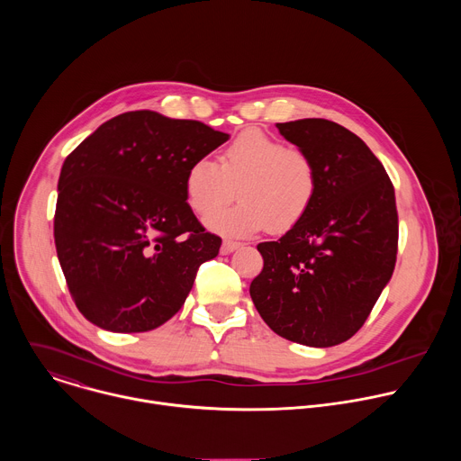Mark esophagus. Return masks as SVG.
I'll list each match as a JSON object with an SVG mask.
<instances>
[{"instance_id":"esophagus-1","label":"esophagus","mask_w":461,"mask_h":461,"mask_svg":"<svg viewBox=\"0 0 461 461\" xmlns=\"http://www.w3.org/2000/svg\"><path fill=\"white\" fill-rule=\"evenodd\" d=\"M240 246H242L240 242H235V240H224V242H222V248H221V251H222L224 255H228V253H231V251L239 249Z\"/></svg>"}]
</instances>
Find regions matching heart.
Returning <instances> with one entry per match:
<instances>
[{"label":"heart","instance_id":"b5f03b06","mask_svg":"<svg viewBox=\"0 0 461 461\" xmlns=\"http://www.w3.org/2000/svg\"><path fill=\"white\" fill-rule=\"evenodd\" d=\"M185 199L201 217L220 211L236 191L243 201L231 211L208 219L222 235L246 237L270 228L274 233L294 230L310 212L317 189L312 157L260 131H246L222 153L221 166L196 158L185 171Z\"/></svg>","mask_w":461,"mask_h":461}]
</instances>
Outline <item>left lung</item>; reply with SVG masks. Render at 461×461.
<instances>
[{
  "instance_id": "obj_1",
  "label": "left lung",
  "mask_w": 461,
  "mask_h": 461,
  "mask_svg": "<svg viewBox=\"0 0 461 461\" xmlns=\"http://www.w3.org/2000/svg\"><path fill=\"white\" fill-rule=\"evenodd\" d=\"M277 129L312 157L319 189L294 230L257 246L265 268L249 295L277 336L336 347L359 330L392 277L398 253L393 185L368 146L336 122L303 118Z\"/></svg>"
}]
</instances>
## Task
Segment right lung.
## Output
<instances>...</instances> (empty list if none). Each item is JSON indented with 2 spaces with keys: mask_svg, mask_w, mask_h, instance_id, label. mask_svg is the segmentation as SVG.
Instances as JSON below:
<instances>
[{
  "mask_svg": "<svg viewBox=\"0 0 461 461\" xmlns=\"http://www.w3.org/2000/svg\"><path fill=\"white\" fill-rule=\"evenodd\" d=\"M230 139L196 120L129 111L102 123L58 180L54 242L82 315L116 334L171 319L221 237L185 203V171Z\"/></svg>",
  "mask_w": 461,
  "mask_h": 461,
  "instance_id": "1",
  "label": "right lung"
}]
</instances>
